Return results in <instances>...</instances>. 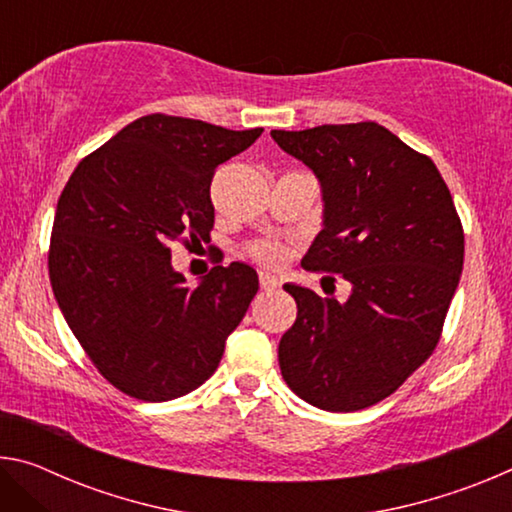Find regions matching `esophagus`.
<instances>
[{"label": "esophagus", "mask_w": 512, "mask_h": 512, "mask_svg": "<svg viewBox=\"0 0 512 512\" xmlns=\"http://www.w3.org/2000/svg\"><path fill=\"white\" fill-rule=\"evenodd\" d=\"M259 284H262V289H277L280 287V280H277V277L273 275V273H268V271H262L259 273Z\"/></svg>", "instance_id": "34e87169"}]
</instances>
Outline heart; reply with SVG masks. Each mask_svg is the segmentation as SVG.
<instances>
[{
    "instance_id": "1",
    "label": "heart",
    "mask_w": 512,
    "mask_h": 512,
    "mask_svg": "<svg viewBox=\"0 0 512 512\" xmlns=\"http://www.w3.org/2000/svg\"><path fill=\"white\" fill-rule=\"evenodd\" d=\"M253 257L262 264L280 266V264L287 262L289 248L280 244V241H259V244L253 246Z\"/></svg>"
}]
</instances>
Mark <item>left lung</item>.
<instances>
[{
    "label": "left lung",
    "instance_id": "8db88e82",
    "mask_svg": "<svg viewBox=\"0 0 512 512\" xmlns=\"http://www.w3.org/2000/svg\"><path fill=\"white\" fill-rule=\"evenodd\" d=\"M314 171L323 230L307 271L343 275L350 298L284 284L298 305L277 357L289 388L323 411L384 400L431 357L463 271L465 237L431 158L375 121L271 131Z\"/></svg>",
    "mask_w": 512,
    "mask_h": 512
}]
</instances>
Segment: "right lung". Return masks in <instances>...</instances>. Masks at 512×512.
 Instances as JSON below:
<instances>
[{
  "mask_svg": "<svg viewBox=\"0 0 512 512\" xmlns=\"http://www.w3.org/2000/svg\"><path fill=\"white\" fill-rule=\"evenodd\" d=\"M264 128L146 115L79 162L58 198L49 280L94 366L121 393L167 402L214 375L259 289L248 264L214 266L196 287L171 244L210 241V185Z\"/></svg>",
  "mask_w": 512,
  "mask_h": 512,
  "instance_id": "add662e5",
  "label": "right lung"
}]
</instances>
